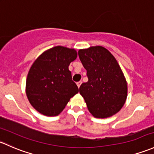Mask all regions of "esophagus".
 Segmentation results:
<instances>
[{
  "label": "esophagus",
  "mask_w": 154,
  "mask_h": 154,
  "mask_svg": "<svg viewBox=\"0 0 154 154\" xmlns=\"http://www.w3.org/2000/svg\"><path fill=\"white\" fill-rule=\"evenodd\" d=\"M81 84H82L81 81H79V82H77V86H78V88H80V85H81Z\"/></svg>",
  "instance_id": "1"
}]
</instances>
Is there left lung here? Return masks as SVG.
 Listing matches in <instances>:
<instances>
[{
    "mask_svg": "<svg viewBox=\"0 0 154 154\" xmlns=\"http://www.w3.org/2000/svg\"><path fill=\"white\" fill-rule=\"evenodd\" d=\"M78 55L88 79L80 87L88 111L97 118H107L116 114L124 106L128 89L115 57L103 46L80 49Z\"/></svg>",
    "mask_w": 154,
    "mask_h": 154,
    "instance_id": "left-lung-1",
    "label": "left lung"
}]
</instances>
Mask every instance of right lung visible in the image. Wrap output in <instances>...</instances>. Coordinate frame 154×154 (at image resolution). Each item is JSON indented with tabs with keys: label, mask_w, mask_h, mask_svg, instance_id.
<instances>
[{
	"label": "right lung",
	"mask_w": 154,
	"mask_h": 154,
	"mask_svg": "<svg viewBox=\"0 0 154 154\" xmlns=\"http://www.w3.org/2000/svg\"><path fill=\"white\" fill-rule=\"evenodd\" d=\"M77 55L73 48L58 46L43 52L32 64L26 92L31 105L40 114L57 116L79 92L69 70Z\"/></svg>",
	"instance_id": "add662e5"
}]
</instances>
